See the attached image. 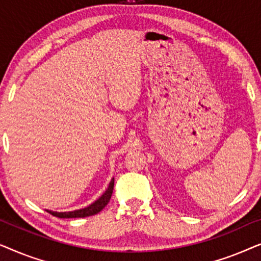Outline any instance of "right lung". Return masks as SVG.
<instances>
[{"instance_id": "obj_1", "label": "right lung", "mask_w": 261, "mask_h": 261, "mask_svg": "<svg viewBox=\"0 0 261 261\" xmlns=\"http://www.w3.org/2000/svg\"><path fill=\"white\" fill-rule=\"evenodd\" d=\"M114 190V178L110 181L108 190H107L105 194H103L101 197H99L97 201L92 203L91 205L87 206L84 209L74 210V212H65V213H58V212H52V210H47L49 214H52L53 216L60 217V219H76V217H87V216H92L95 214L101 212V210L105 208V206L108 204V202L112 198V194Z\"/></svg>"}]
</instances>
